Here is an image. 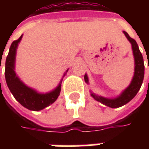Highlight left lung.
I'll return each mask as SVG.
<instances>
[{
	"instance_id": "8db88e82",
	"label": "left lung",
	"mask_w": 149,
	"mask_h": 149,
	"mask_svg": "<svg viewBox=\"0 0 149 149\" xmlns=\"http://www.w3.org/2000/svg\"><path fill=\"white\" fill-rule=\"evenodd\" d=\"M123 33H125V37H127V39L129 40V42L131 43L132 52H133V56H134V76H133V78L131 81V84H129V86L126 89L122 92L121 94L118 97L114 98V99L105 98V97H100V96H98L95 93H91V96L93 97L95 100L102 103L106 106L112 108V109L123 106L134 98L135 96L137 94L138 91L141 88L144 76V59H143V56L141 54L140 49H139L137 43L136 42L134 39H132L129 37V35L125 31H124ZM84 81L87 84H88V76L86 74L84 75Z\"/></svg>"
}]
</instances>
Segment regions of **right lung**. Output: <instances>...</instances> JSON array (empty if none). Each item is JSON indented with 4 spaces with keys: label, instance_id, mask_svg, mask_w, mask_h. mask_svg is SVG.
I'll list each match as a JSON object with an SVG mask.
<instances>
[{
    "label": "right lung",
    "instance_id": "add662e5",
    "mask_svg": "<svg viewBox=\"0 0 149 149\" xmlns=\"http://www.w3.org/2000/svg\"><path fill=\"white\" fill-rule=\"evenodd\" d=\"M21 38L22 35L19 39L12 43L9 48V52L5 61V80L12 94L22 106L33 111H40L55 102L61 93L62 81L58 86L50 93H39L36 90L26 86L18 78L15 72V61L17 49ZM66 72H68V70ZM65 75V73L64 76Z\"/></svg>",
    "mask_w": 149,
    "mask_h": 149
}]
</instances>
